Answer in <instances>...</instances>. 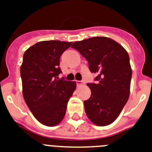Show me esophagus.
I'll return each mask as SVG.
<instances>
[{"instance_id": "obj_1", "label": "esophagus", "mask_w": 152, "mask_h": 152, "mask_svg": "<svg viewBox=\"0 0 152 152\" xmlns=\"http://www.w3.org/2000/svg\"><path fill=\"white\" fill-rule=\"evenodd\" d=\"M76 85H77V86H81L84 84L83 81H79V80H76Z\"/></svg>"}]
</instances>
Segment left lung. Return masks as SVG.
Wrapping results in <instances>:
<instances>
[{"label": "left lung", "mask_w": 152, "mask_h": 152, "mask_svg": "<svg viewBox=\"0 0 152 152\" xmlns=\"http://www.w3.org/2000/svg\"><path fill=\"white\" fill-rule=\"evenodd\" d=\"M71 47L88 62L96 83H88L90 98L84 102L87 117L99 126L118 117L129 99L132 78L129 57L122 45L107 37L98 36L76 42Z\"/></svg>", "instance_id": "1"}]
</instances>
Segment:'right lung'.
Segmentation results:
<instances>
[{"instance_id":"right-lung-1","label":"right lung","mask_w":152,"mask_h":152,"mask_svg":"<svg viewBox=\"0 0 152 152\" xmlns=\"http://www.w3.org/2000/svg\"><path fill=\"white\" fill-rule=\"evenodd\" d=\"M72 42L43 41L28 48L20 67L23 98L41 124L54 126L64 119L75 81L59 79L60 58Z\"/></svg>"}]
</instances>
